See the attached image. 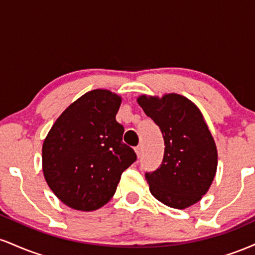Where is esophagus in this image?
<instances>
[{
  "mask_svg": "<svg viewBox=\"0 0 255 255\" xmlns=\"http://www.w3.org/2000/svg\"><path fill=\"white\" fill-rule=\"evenodd\" d=\"M135 152H136V156H137V157L141 156V154H142V146H141V145L136 146V147H135Z\"/></svg>",
  "mask_w": 255,
  "mask_h": 255,
  "instance_id": "esophagus-1",
  "label": "esophagus"
}]
</instances>
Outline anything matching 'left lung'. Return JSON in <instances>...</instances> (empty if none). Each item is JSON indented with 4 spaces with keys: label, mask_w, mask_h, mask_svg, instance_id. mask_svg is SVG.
<instances>
[{
    "label": "left lung",
    "mask_w": 255,
    "mask_h": 255,
    "mask_svg": "<svg viewBox=\"0 0 255 255\" xmlns=\"http://www.w3.org/2000/svg\"><path fill=\"white\" fill-rule=\"evenodd\" d=\"M137 103L159 127L165 145L162 164L145 174L152 195L174 209L198 203L217 170V148L200 110L175 93L140 96Z\"/></svg>",
    "instance_id": "obj_1"
}]
</instances>
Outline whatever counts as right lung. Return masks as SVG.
Segmentation results:
<instances>
[{"label":"right lung","instance_id":"obj_1","mask_svg":"<svg viewBox=\"0 0 255 255\" xmlns=\"http://www.w3.org/2000/svg\"><path fill=\"white\" fill-rule=\"evenodd\" d=\"M120 105L121 97L110 91H90L61 114L44 140V177L72 209L93 211L107 204L122 172L136 160L122 142Z\"/></svg>","mask_w":255,"mask_h":255}]
</instances>
